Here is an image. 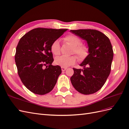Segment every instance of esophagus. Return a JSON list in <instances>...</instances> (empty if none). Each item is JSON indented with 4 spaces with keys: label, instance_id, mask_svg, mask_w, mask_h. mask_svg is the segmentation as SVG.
Here are the masks:
<instances>
[{
    "label": "esophagus",
    "instance_id": "esophagus-1",
    "mask_svg": "<svg viewBox=\"0 0 129 129\" xmlns=\"http://www.w3.org/2000/svg\"><path fill=\"white\" fill-rule=\"evenodd\" d=\"M66 68H65V67H61V70H62V71H65L66 70Z\"/></svg>",
    "mask_w": 129,
    "mask_h": 129
}]
</instances>
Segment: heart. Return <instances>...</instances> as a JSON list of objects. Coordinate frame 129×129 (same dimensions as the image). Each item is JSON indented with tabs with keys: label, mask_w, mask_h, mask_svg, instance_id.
<instances>
[{
	"label": "heart",
	"mask_w": 129,
	"mask_h": 129,
	"mask_svg": "<svg viewBox=\"0 0 129 129\" xmlns=\"http://www.w3.org/2000/svg\"><path fill=\"white\" fill-rule=\"evenodd\" d=\"M66 42L68 43L73 47V53L76 54L81 61L84 60L89 54L88 47L84 44H82L80 39L74 35H68L63 38ZM60 44L58 39L54 40L50 46V50L55 55H58L60 54ZM77 61V57L75 55L67 56L62 55L56 58L55 60L57 65L63 67H69L75 63Z\"/></svg>",
	"instance_id": "1"
}]
</instances>
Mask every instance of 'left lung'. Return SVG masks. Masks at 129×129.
<instances>
[{"label":"left lung","mask_w":129,"mask_h":129,"mask_svg":"<svg viewBox=\"0 0 129 129\" xmlns=\"http://www.w3.org/2000/svg\"><path fill=\"white\" fill-rule=\"evenodd\" d=\"M71 32L86 41L89 47L88 56L80 64L83 69L73 68L72 84L82 94H92L103 86L110 73L114 56L111 44L104 34L96 29L71 30Z\"/></svg>","instance_id":"obj_1"}]
</instances>
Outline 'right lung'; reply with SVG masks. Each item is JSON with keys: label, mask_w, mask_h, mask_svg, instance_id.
<instances>
[{"label": "right lung", "mask_w": 129, "mask_h": 129, "mask_svg": "<svg viewBox=\"0 0 129 129\" xmlns=\"http://www.w3.org/2000/svg\"><path fill=\"white\" fill-rule=\"evenodd\" d=\"M67 30L37 28L19 40L15 64L22 83L31 92L45 95L55 86L62 71L59 66L52 64L54 59L50 46Z\"/></svg>", "instance_id": "add662e5"}]
</instances>
